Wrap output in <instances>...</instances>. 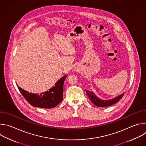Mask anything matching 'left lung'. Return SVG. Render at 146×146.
Segmentation results:
<instances>
[{"label": "left lung", "mask_w": 146, "mask_h": 146, "mask_svg": "<svg viewBox=\"0 0 146 146\" xmlns=\"http://www.w3.org/2000/svg\"><path fill=\"white\" fill-rule=\"evenodd\" d=\"M86 91L90 100L94 104L95 106L100 108H105V107H107V106L113 105V104L117 103L120 99H121L124 95V93H123L113 99L108 100H103L98 98L93 92L87 91L86 90Z\"/></svg>", "instance_id": "left-lung-1"}]
</instances>
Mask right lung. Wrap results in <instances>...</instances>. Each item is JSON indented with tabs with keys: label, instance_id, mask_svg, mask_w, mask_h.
Segmentation results:
<instances>
[{
	"label": "right lung",
	"instance_id": "right-lung-1",
	"mask_svg": "<svg viewBox=\"0 0 146 146\" xmlns=\"http://www.w3.org/2000/svg\"><path fill=\"white\" fill-rule=\"evenodd\" d=\"M66 76H65L58 80L55 87H52L49 91L33 94L29 93L23 89L18 87L20 92L27 101L34 107L51 109L56 106L63 99L64 82Z\"/></svg>",
	"mask_w": 146,
	"mask_h": 146
}]
</instances>
